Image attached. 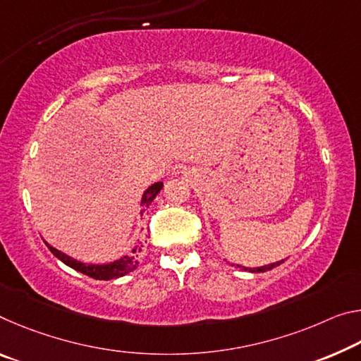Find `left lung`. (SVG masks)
I'll use <instances>...</instances> for the list:
<instances>
[{
    "label": "left lung",
    "mask_w": 361,
    "mask_h": 361,
    "mask_svg": "<svg viewBox=\"0 0 361 361\" xmlns=\"http://www.w3.org/2000/svg\"><path fill=\"white\" fill-rule=\"evenodd\" d=\"M284 260H281V262H276V263H270V265H265V267H259V268H245V267H243L244 270H247V271H250V273H263V271H268V270H271V268H274V267H278V265H281ZM238 267H241V265H238Z\"/></svg>",
    "instance_id": "left-lung-1"
}]
</instances>
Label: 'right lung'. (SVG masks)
Instances as JSON below:
<instances>
[{"label": "right lung", "instance_id": "obj_1", "mask_svg": "<svg viewBox=\"0 0 361 361\" xmlns=\"http://www.w3.org/2000/svg\"><path fill=\"white\" fill-rule=\"evenodd\" d=\"M162 186H164V183L157 181V183H154L152 186L147 188L145 194H142V197H141L142 207H145V209L149 207V204L154 201V197L157 196L160 190H162ZM142 212H145V210H142ZM47 245H48V249L51 250V252H53L61 262H64L67 267H71V268H73V270L87 274V276H90V278L104 279V281H107V279H116V278H120V276H125V274L133 271L135 268L138 267V252H141L140 245H136V247L131 250V254L123 255L122 259H118L116 262L104 263V265H91V263H82V262H78L75 259H72V257H68L67 254L61 252V250L54 249L53 245H49L48 243H47Z\"/></svg>", "mask_w": 361, "mask_h": 361}]
</instances>
